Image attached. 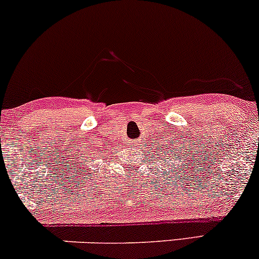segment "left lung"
Wrapping results in <instances>:
<instances>
[{
  "label": "left lung",
  "instance_id": "8db88e82",
  "mask_svg": "<svg viewBox=\"0 0 259 259\" xmlns=\"http://www.w3.org/2000/svg\"><path fill=\"white\" fill-rule=\"evenodd\" d=\"M167 141H168V140H167ZM175 144H177V142H175ZM160 152L164 153V154H163V156L165 157V159H167V162H169V159H174V160H175V158H174V153L179 154V153L177 152V146H175L173 141H171L170 145H169V142H167V144H163V141H162V145H160ZM169 154H171V158L167 159L166 157L169 156ZM167 164H168V166L166 165ZM164 165H165V167L169 168V163H165ZM173 165H174V163L171 162V163H170V170H171V169H173Z\"/></svg>",
  "mask_w": 259,
  "mask_h": 259
}]
</instances>
